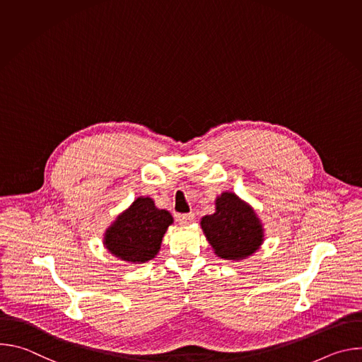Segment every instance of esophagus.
<instances>
[{
	"label": "esophagus",
	"instance_id": "obj_1",
	"mask_svg": "<svg viewBox=\"0 0 362 362\" xmlns=\"http://www.w3.org/2000/svg\"><path fill=\"white\" fill-rule=\"evenodd\" d=\"M176 219L180 225H190L194 221V214H182L176 215Z\"/></svg>",
	"mask_w": 362,
	"mask_h": 362
}]
</instances>
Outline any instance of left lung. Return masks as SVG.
Instances as JSON below:
<instances>
[{"label":"left lung","instance_id":"8db88e82","mask_svg":"<svg viewBox=\"0 0 362 362\" xmlns=\"http://www.w3.org/2000/svg\"><path fill=\"white\" fill-rule=\"evenodd\" d=\"M200 226L222 259H243L264 242L261 221L250 206L232 192H225L216 199V212L202 218Z\"/></svg>","mask_w":362,"mask_h":362}]
</instances>
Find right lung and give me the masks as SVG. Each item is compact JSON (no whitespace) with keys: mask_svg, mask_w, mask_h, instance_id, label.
I'll return each instance as SVG.
<instances>
[{"mask_svg":"<svg viewBox=\"0 0 362 362\" xmlns=\"http://www.w3.org/2000/svg\"><path fill=\"white\" fill-rule=\"evenodd\" d=\"M172 215L158 209L150 197H137L106 230L105 245L119 259L143 264L158 255Z\"/></svg>","mask_w":362,"mask_h":362,"instance_id":"right-lung-1","label":"right lung"}]
</instances>
